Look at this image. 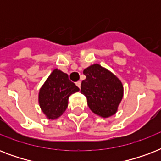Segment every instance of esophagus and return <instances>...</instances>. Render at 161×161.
<instances>
[{"instance_id":"esophagus-1","label":"esophagus","mask_w":161,"mask_h":161,"mask_svg":"<svg viewBox=\"0 0 161 161\" xmlns=\"http://www.w3.org/2000/svg\"><path fill=\"white\" fill-rule=\"evenodd\" d=\"M76 85L78 86V88H80V87H81V81H78V82H76Z\"/></svg>"}]
</instances>
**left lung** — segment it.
I'll list each match as a JSON object with an SVG mask.
<instances>
[{
	"mask_svg": "<svg viewBox=\"0 0 161 161\" xmlns=\"http://www.w3.org/2000/svg\"><path fill=\"white\" fill-rule=\"evenodd\" d=\"M86 78L81 83V93L94 114L107 118L114 114L123 98V85L112 73L99 64L83 70Z\"/></svg>",
	"mask_w": 161,
	"mask_h": 161,
	"instance_id": "obj_1",
	"label": "left lung"
}]
</instances>
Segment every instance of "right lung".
Instances as JSON below:
<instances>
[{
  "instance_id": "obj_1",
  "label": "right lung",
  "mask_w": 161,
  "mask_h": 161,
  "mask_svg": "<svg viewBox=\"0 0 161 161\" xmlns=\"http://www.w3.org/2000/svg\"><path fill=\"white\" fill-rule=\"evenodd\" d=\"M78 90L67 73L53 70L39 92V103L42 112L51 119L58 118L68 108L69 96Z\"/></svg>"
}]
</instances>
